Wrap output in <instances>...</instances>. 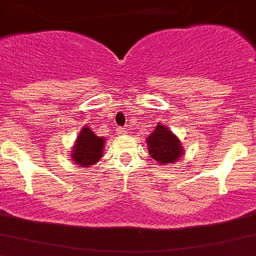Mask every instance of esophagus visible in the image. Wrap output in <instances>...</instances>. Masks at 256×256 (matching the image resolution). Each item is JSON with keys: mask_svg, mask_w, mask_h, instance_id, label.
Here are the masks:
<instances>
[{"mask_svg": "<svg viewBox=\"0 0 256 256\" xmlns=\"http://www.w3.org/2000/svg\"><path fill=\"white\" fill-rule=\"evenodd\" d=\"M116 132L118 135H124V134H126V130L124 128H116Z\"/></svg>", "mask_w": 256, "mask_h": 256, "instance_id": "obj_1", "label": "esophagus"}]
</instances>
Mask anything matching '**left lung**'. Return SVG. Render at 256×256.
Returning a JSON list of instances; mask_svg holds the SVG:
<instances>
[{
  "label": "left lung",
  "instance_id": "1",
  "mask_svg": "<svg viewBox=\"0 0 256 256\" xmlns=\"http://www.w3.org/2000/svg\"><path fill=\"white\" fill-rule=\"evenodd\" d=\"M146 144L150 156L159 166L176 163L184 152L178 136L160 122H158L155 130L146 138Z\"/></svg>",
  "mask_w": 256,
  "mask_h": 256
}]
</instances>
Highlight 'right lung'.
I'll return each instance as SVG.
<instances>
[{"label": "right lung", "instance_id": "add662e5", "mask_svg": "<svg viewBox=\"0 0 256 256\" xmlns=\"http://www.w3.org/2000/svg\"><path fill=\"white\" fill-rule=\"evenodd\" d=\"M104 138L97 136L90 130V126L84 125L80 128V132L72 146V160L82 168L94 166L104 155Z\"/></svg>", "mask_w": 256, "mask_h": 256}]
</instances>
